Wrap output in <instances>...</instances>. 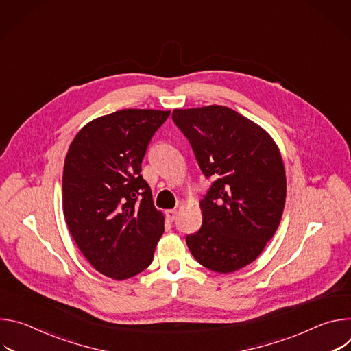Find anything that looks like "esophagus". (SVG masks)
Returning a JSON list of instances; mask_svg holds the SVG:
<instances>
[{"mask_svg": "<svg viewBox=\"0 0 351 351\" xmlns=\"http://www.w3.org/2000/svg\"><path fill=\"white\" fill-rule=\"evenodd\" d=\"M165 215H167V218L172 222V221H175V218H176V215H178V210H167L165 211Z\"/></svg>", "mask_w": 351, "mask_h": 351, "instance_id": "34e87169", "label": "esophagus"}]
</instances>
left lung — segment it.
Listing matches in <instances>:
<instances>
[{
    "mask_svg": "<svg viewBox=\"0 0 351 351\" xmlns=\"http://www.w3.org/2000/svg\"><path fill=\"white\" fill-rule=\"evenodd\" d=\"M199 169L214 182L199 202L203 225L186 237L203 267L234 272L252 264L275 234L286 199L279 148L257 123L222 107L175 110Z\"/></svg>",
    "mask_w": 351,
    "mask_h": 351,
    "instance_id": "8db88e82",
    "label": "left lung"
}]
</instances>
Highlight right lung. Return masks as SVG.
Instances as JSON below:
<instances>
[{"mask_svg":"<svg viewBox=\"0 0 351 351\" xmlns=\"http://www.w3.org/2000/svg\"><path fill=\"white\" fill-rule=\"evenodd\" d=\"M171 111L122 110L88 122L69 145L62 206L86 260L123 280L144 271L164 233V215L141 176L149 140Z\"/></svg>","mask_w":351,"mask_h":351,"instance_id":"add662e5","label":"right lung"}]
</instances>
